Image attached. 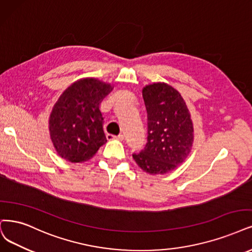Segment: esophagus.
Instances as JSON below:
<instances>
[{"label": "esophagus", "mask_w": 252, "mask_h": 252, "mask_svg": "<svg viewBox=\"0 0 252 252\" xmlns=\"http://www.w3.org/2000/svg\"><path fill=\"white\" fill-rule=\"evenodd\" d=\"M107 139L108 140H112V139H117V140H124V135H118V136H114V135H111V134H108L107 135Z\"/></svg>", "instance_id": "34e87169"}]
</instances>
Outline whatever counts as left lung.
<instances>
[{"instance_id": "obj_1", "label": "left lung", "mask_w": 252, "mask_h": 252, "mask_svg": "<svg viewBox=\"0 0 252 252\" xmlns=\"http://www.w3.org/2000/svg\"><path fill=\"white\" fill-rule=\"evenodd\" d=\"M142 96L147 111V143L133 158L146 173H168L182 165L192 150L191 114L181 93L166 83L146 85Z\"/></svg>"}]
</instances>
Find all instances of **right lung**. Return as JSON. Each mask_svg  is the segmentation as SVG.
<instances>
[{
	"label": "right lung",
	"instance_id": "right-lung-1",
	"mask_svg": "<svg viewBox=\"0 0 252 252\" xmlns=\"http://www.w3.org/2000/svg\"><path fill=\"white\" fill-rule=\"evenodd\" d=\"M113 88L98 79L84 78L63 91L49 119L50 137L58 156L83 163L107 142L99 105Z\"/></svg>",
	"mask_w": 252,
	"mask_h": 252
}]
</instances>
